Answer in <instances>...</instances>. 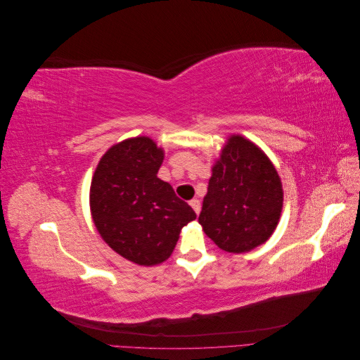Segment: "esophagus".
I'll return each instance as SVG.
<instances>
[{"label": "esophagus", "mask_w": 360, "mask_h": 360, "mask_svg": "<svg viewBox=\"0 0 360 360\" xmlns=\"http://www.w3.org/2000/svg\"><path fill=\"white\" fill-rule=\"evenodd\" d=\"M191 207H192V209H193V212L195 213H200V210H201V202H200V200H197V198H195V200H191Z\"/></svg>", "instance_id": "1"}]
</instances>
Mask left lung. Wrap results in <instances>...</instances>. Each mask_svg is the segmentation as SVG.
<instances>
[{
	"label": "left lung",
	"mask_w": 360,
	"mask_h": 360,
	"mask_svg": "<svg viewBox=\"0 0 360 360\" xmlns=\"http://www.w3.org/2000/svg\"><path fill=\"white\" fill-rule=\"evenodd\" d=\"M284 191L267 155L242 135L228 136L212 167L198 222L225 252L243 254L276 230Z\"/></svg>",
	"instance_id": "obj_1"
}]
</instances>
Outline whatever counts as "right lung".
<instances>
[{
    "label": "right lung",
    "instance_id": "add662e5",
    "mask_svg": "<svg viewBox=\"0 0 360 360\" xmlns=\"http://www.w3.org/2000/svg\"><path fill=\"white\" fill-rule=\"evenodd\" d=\"M163 148L148 136L114 144L96 167L90 186L93 222L103 242L139 266L168 259L184 225L197 214L158 177Z\"/></svg>",
    "mask_w": 360,
    "mask_h": 360
}]
</instances>
